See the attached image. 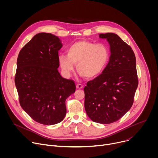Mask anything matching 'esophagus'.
I'll return each instance as SVG.
<instances>
[{"instance_id":"1","label":"esophagus","mask_w":158,"mask_h":158,"mask_svg":"<svg viewBox=\"0 0 158 158\" xmlns=\"http://www.w3.org/2000/svg\"><path fill=\"white\" fill-rule=\"evenodd\" d=\"M83 87V85L81 84H77L76 85V88L77 89H82Z\"/></svg>"}]
</instances>
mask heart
I'll list each match as a JSON object with an SVG mask.
<instances>
[{
	"label": "heart",
	"mask_w": 158,
	"mask_h": 158,
	"mask_svg": "<svg viewBox=\"0 0 158 158\" xmlns=\"http://www.w3.org/2000/svg\"><path fill=\"white\" fill-rule=\"evenodd\" d=\"M109 57V51L106 45L83 40L73 44L67 49V55H59L58 62L67 76H71L76 65L81 76L94 79L104 71Z\"/></svg>",
	"instance_id": "b5f03b06"
}]
</instances>
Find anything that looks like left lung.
<instances>
[{
  "mask_svg": "<svg viewBox=\"0 0 158 158\" xmlns=\"http://www.w3.org/2000/svg\"><path fill=\"white\" fill-rule=\"evenodd\" d=\"M109 44V62L101 75L84 87L88 117L100 124L121 118L131 109L138 85L136 60L132 48L114 33L100 34Z\"/></svg>",
  "mask_w": 158,
  "mask_h": 158,
  "instance_id": "1",
  "label": "left lung"
}]
</instances>
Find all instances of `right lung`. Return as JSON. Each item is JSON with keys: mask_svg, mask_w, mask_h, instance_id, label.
<instances>
[{"mask_svg": "<svg viewBox=\"0 0 158 158\" xmlns=\"http://www.w3.org/2000/svg\"><path fill=\"white\" fill-rule=\"evenodd\" d=\"M60 39L52 34L35 35L18 56L15 84L22 108L35 121L45 125L61 122L65 100L76 91L74 82L58 72Z\"/></svg>", "mask_w": 158, "mask_h": 158, "instance_id": "add662e5", "label": "right lung"}]
</instances>
